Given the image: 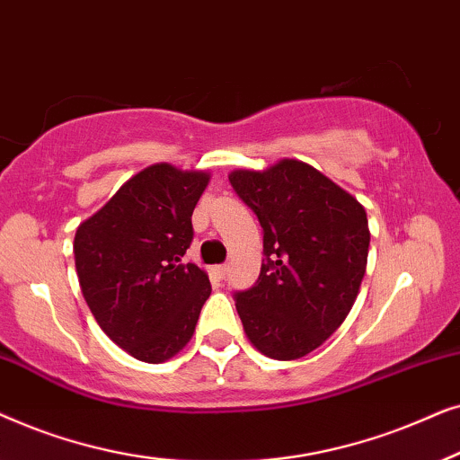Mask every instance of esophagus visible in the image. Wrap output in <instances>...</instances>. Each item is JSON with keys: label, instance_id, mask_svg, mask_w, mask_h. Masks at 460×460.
Wrapping results in <instances>:
<instances>
[{"label": "esophagus", "instance_id": "esophagus-1", "mask_svg": "<svg viewBox=\"0 0 460 460\" xmlns=\"http://www.w3.org/2000/svg\"><path fill=\"white\" fill-rule=\"evenodd\" d=\"M212 273H214V275H217V278H218V279H223V278H225V275H226V273H229V267H226V265H217V267H214V269H212Z\"/></svg>", "mask_w": 460, "mask_h": 460}]
</instances>
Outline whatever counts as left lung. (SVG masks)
<instances>
[{"mask_svg": "<svg viewBox=\"0 0 460 460\" xmlns=\"http://www.w3.org/2000/svg\"><path fill=\"white\" fill-rule=\"evenodd\" d=\"M231 187L262 226L265 262L256 284L235 294L254 349L298 359L345 322L362 286L370 229L364 206L298 159L234 170Z\"/></svg>", "mask_w": 460, "mask_h": 460, "instance_id": "8db88e82", "label": "left lung"}]
</instances>
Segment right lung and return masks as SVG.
Returning a JSON list of instances; mask_svg holds the SVG:
<instances>
[{
	"label": "right lung",
	"mask_w": 460,
	"mask_h": 460,
	"mask_svg": "<svg viewBox=\"0 0 460 460\" xmlns=\"http://www.w3.org/2000/svg\"><path fill=\"white\" fill-rule=\"evenodd\" d=\"M208 182L206 170L153 164L75 231L85 303L102 332L140 362L174 358L191 341L212 292L204 269L182 261Z\"/></svg>",
	"instance_id": "add662e5"
}]
</instances>
